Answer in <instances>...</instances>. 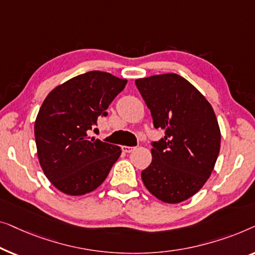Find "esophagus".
Here are the masks:
<instances>
[{"instance_id": "34e87169", "label": "esophagus", "mask_w": 255, "mask_h": 255, "mask_svg": "<svg viewBox=\"0 0 255 255\" xmlns=\"http://www.w3.org/2000/svg\"><path fill=\"white\" fill-rule=\"evenodd\" d=\"M134 150H135V146H127V145H124V146H123V151H124V152L129 153V152L134 151Z\"/></svg>"}]
</instances>
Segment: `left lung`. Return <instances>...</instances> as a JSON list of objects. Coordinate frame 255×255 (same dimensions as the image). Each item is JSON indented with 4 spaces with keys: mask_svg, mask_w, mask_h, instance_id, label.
Listing matches in <instances>:
<instances>
[{
    "mask_svg": "<svg viewBox=\"0 0 255 255\" xmlns=\"http://www.w3.org/2000/svg\"><path fill=\"white\" fill-rule=\"evenodd\" d=\"M151 112L155 128L165 136L152 142V160L142 181L157 199L179 203L198 193L210 177L221 148V131L213 107L194 85L177 74L135 81Z\"/></svg>",
    "mask_w": 255,
    "mask_h": 255,
    "instance_id": "left-lung-1",
    "label": "left lung"
}]
</instances>
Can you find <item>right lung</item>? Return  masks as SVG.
I'll use <instances>...</instances> for the list:
<instances>
[{
	"label": "right lung",
	"mask_w": 255,
	"mask_h": 255,
	"mask_svg": "<svg viewBox=\"0 0 255 255\" xmlns=\"http://www.w3.org/2000/svg\"><path fill=\"white\" fill-rule=\"evenodd\" d=\"M127 80L92 70L56 87L46 97L34 124L38 158L53 186L84 195L105 180L121 155L120 146L89 138L88 130L124 90Z\"/></svg>",
	"instance_id": "right-lung-1"
}]
</instances>
